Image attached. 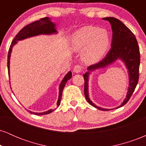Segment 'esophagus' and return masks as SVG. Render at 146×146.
Masks as SVG:
<instances>
[{
    "instance_id": "esophagus-1",
    "label": "esophagus",
    "mask_w": 146,
    "mask_h": 146,
    "mask_svg": "<svg viewBox=\"0 0 146 146\" xmlns=\"http://www.w3.org/2000/svg\"><path fill=\"white\" fill-rule=\"evenodd\" d=\"M82 67L81 65L77 64L75 65L74 68H73V71L76 73H80V72H82Z\"/></svg>"
}]
</instances>
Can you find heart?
<instances>
[{"label": "heart", "instance_id": "heart-1", "mask_svg": "<svg viewBox=\"0 0 146 146\" xmlns=\"http://www.w3.org/2000/svg\"><path fill=\"white\" fill-rule=\"evenodd\" d=\"M110 36L106 29L93 26L81 28L72 37L71 45L75 51L82 52L86 62H94L101 58L109 47Z\"/></svg>", "mask_w": 146, "mask_h": 146}]
</instances>
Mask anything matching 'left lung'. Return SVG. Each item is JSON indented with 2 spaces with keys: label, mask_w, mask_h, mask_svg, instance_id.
Wrapping results in <instances>:
<instances>
[{
  "label": "left lung",
  "mask_w": 146,
  "mask_h": 146,
  "mask_svg": "<svg viewBox=\"0 0 146 146\" xmlns=\"http://www.w3.org/2000/svg\"><path fill=\"white\" fill-rule=\"evenodd\" d=\"M104 20L108 21L110 23L113 30V39L111 42V48L104 58L99 62L90 65L88 67V71H93L100 68H104L107 65L114 62L117 59H121L124 62L129 73V86L126 98L121 105H125L132 93L135 91L139 78L140 52L138 42L134 33L119 20L113 17L104 18ZM89 72L84 74V95L87 102L90 105L99 110H108V109L100 108L93 103L88 98V80Z\"/></svg>",
  "instance_id": "left-lung-1"
}]
</instances>
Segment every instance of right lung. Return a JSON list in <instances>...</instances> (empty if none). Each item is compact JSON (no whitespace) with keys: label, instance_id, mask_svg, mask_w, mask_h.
Instances as JSON below:
<instances>
[{"label":"right lung","instance_id":"add662e5","mask_svg":"<svg viewBox=\"0 0 146 146\" xmlns=\"http://www.w3.org/2000/svg\"><path fill=\"white\" fill-rule=\"evenodd\" d=\"M57 31L55 28L54 23H53L50 21V19L47 17H45L43 18H41L39 21H37L31 23L27 26L24 27L18 34L16 35L14 39L11 42V44L10 45V47L8 51V56H7V68H8V75L9 77V60L10 56H11V53L12 51V47L17 42L18 40H21L25 39L27 38H29V37L37 36V35L40 34H51V33H56ZM72 73L71 71L65 75V77L62 81L61 84L60 85V90H59V98H58V102H57V106H59L60 104V101H61L62 95V91L64 88L65 84L67 82L68 80L71 78ZM54 110L50 109L47 110V111L44 112V113H33L31 111H29L30 113L34 114L36 115H46L51 113Z\"/></svg>","mask_w":146,"mask_h":146}]
</instances>
